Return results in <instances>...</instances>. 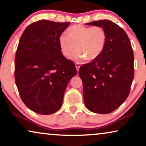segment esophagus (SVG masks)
Segmentation results:
<instances>
[{"mask_svg": "<svg viewBox=\"0 0 146 146\" xmlns=\"http://www.w3.org/2000/svg\"><path fill=\"white\" fill-rule=\"evenodd\" d=\"M75 65H76V68L77 71L78 72L79 71V69H80V64L79 63H76Z\"/></svg>", "mask_w": 146, "mask_h": 146, "instance_id": "34e87169", "label": "esophagus"}]
</instances>
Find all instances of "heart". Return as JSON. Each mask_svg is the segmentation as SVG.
I'll return each mask as SVG.
<instances>
[{
    "label": "heart",
    "mask_w": 146,
    "mask_h": 146,
    "mask_svg": "<svg viewBox=\"0 0 146 146\" xmlns=\"http://www.w3.org/2000/svg\"><path fill=\"white\" fill-rule=\"evenodd\" d=\"M66 36L59 38L60 49L64 56L68 58L78 51L72 59L81 63L86 59L94 60L102 54L106 42L107 35L101 27H85L73 25L67 29Z\"/></svg>",
    "instance_id": "b5f03b06"
}]
</instances>
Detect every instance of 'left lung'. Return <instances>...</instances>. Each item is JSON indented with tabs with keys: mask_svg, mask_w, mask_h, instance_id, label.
Masks as SVG:
<instances>
[{
	"mask_svg": "<svg viewBox=\"0 0 146 146\" xmlns=\"http://www.w3.org/2000/svg\"><path fill=\"white\" fill-rule=\"evenodd\" d=\"M86 25L102 27L107 38L102 54L80 68L84 101L90 111L107 114L129 94L134 76L133 49L126 33L112 21L100 20Z\"/></svg>",
	"mask_w": 146,
	"mask_h": 146,
	"instance_id": "8db88e82",
	"label": "left lung"
}]
</instances>
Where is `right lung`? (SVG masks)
Masks as SVG:
<instances>
[{
  "instance_id": "add662e5",
  "label": "right lung",
  "mask_w": 146,
  "mask_h": 146,
  "mask_svg": "<svg viewBox=\"0 0 146 146\" xmlns=\"http://www.w3.org/2000/svg\"><path fill=\"white\" fill-rule=\"evenodd\" d=\"M70 24L41 20L28 26L20 38L15 82L26 106L39 114H52L60 108L68 84L77 74L58 43Z\"/></svg>"
}]
</instances>
